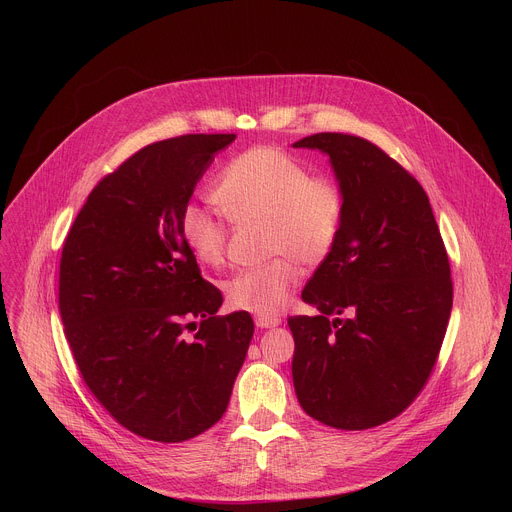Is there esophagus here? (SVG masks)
I'll return each instance as SVG.
<instances>
[{"label": "esophagus", "instance_id": "1", "mask_svg": "<svg viewBox=\"0 0 512 512\" xmlns=\"http://www.w3.org/2000/svg\"><path fill=\"white\" fill-rule=\"evenodd\" d=\"M255 324H257V328H275L281 324V318L279 316H257Z\"/></svg>", "mask_w": 512, "mask_h": 512}]
</instances>
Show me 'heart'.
<instances>
[{"label":"heart","mask_w":512,"mask_h":512,"mask_svg":"<svg viewBox=\"0 0 512 512\" xmlns=\"http://www.w3.org/2000/svg\"><path fill=\"white\" fill-rule=\"evenodd\" d=\"M214 196L235 223H265V253L279 254L265 265L243 269L225 281L235 310L275 316L300 281V269L322 265L332 253L344 218V190L326 176L271 145H255L235 156L216 178ZM182 237L196 261L221 265L229 227L225 214L190 202L180 218Z\"/></svg>","instance_id":"b5f03b06"}]
</instances>
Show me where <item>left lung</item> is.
<instances>
[{"instance_id":"1","label":"left lung","mask_w":512,"mask_h":512,"mask_svg":"<svg viewBox=\"0 0 512 512\" xmlns=\"http://www.w3.org/2000/svg\"><path fill=\"white\" fill-rule=\"evenodd\" d=\"M294 148L330 158L346 202L302 291L318 316L287 320L296 395L324 425L369 429L405 411L433 371L452 312L448 253L425 190L375 143L316 133Z\"/></svg>"}]
</instances>
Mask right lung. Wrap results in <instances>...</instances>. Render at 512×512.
Instances as JSON below:
<instances>
[{
	"mask_svg": "<svg viewBox=\"0 0 512 512\" xmlns=\"http://www.w3.org/2000/svg\"><path fill=\"white\" fill-rule=\"evenodd\" d=\"M235 133L145 145L105 176L72 223L58 308L77 367L99 403L145 440L178 444L227 411L251 338L249 312L216 316L180 218Z\"/></svg>",
	"mask_w": 512,
	"mask_h": 512,
	"instance_id": "right-lung-1",
	"label": "right lung"
}]
</instances>
